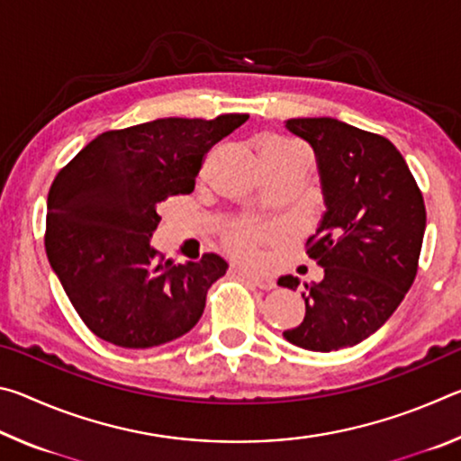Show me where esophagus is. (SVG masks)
<instances>
[{"label": "esophagus", "mask_w": 461, "mask_h": 461, "mask_svg": "<svg viewBox=\"0 0 461 461\" xmlns=\"http://www.w3.org/2000/svg\"><path fill=\"white\" fill-rule=\"evenodd\" d=\"M240 275L244 276L246 280H249V283H252L254 286L262 288V291H272V288L276 286V285H275V280H272L270 276H264V275H254V272H246V270H241Z\"/></svg>", "instance_id": "1"}]
</instances>
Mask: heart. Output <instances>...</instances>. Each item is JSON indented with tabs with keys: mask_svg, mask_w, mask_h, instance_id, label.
Listing matches in <instances>:
<instances>
[{
	"mask_svg": "<svg viewBox=\"0 0 461 461\" xmlns=\"http://www.w3.org/2000/svg\"><path fill=\"white\" fill-rule=\"evenodd\" d=\"M270 144H286L275 140ZM276 230L272 225H260L256 221H238L225 231V248L230 249L231 256H236L240 260H254L258 254V244L264 240H270L275 236Z\"/></svg>",
	"mask_w": 461,
	"mask_h": 461,
	"instance_id": "heart-1",
	"label": "heart"
}]
</instances>
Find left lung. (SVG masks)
<instances>
[{
    "mask_svg": "<svg viewBox=\"0 0 461 461\" xmlns=\"http://www.w3.org/2000/svg\"><path fill=\"white\" fill-rule=\"evenodd\" d=\"M285 128L313 148L325 213L307 241L323 278L305 285V319L283 335L311 352H338L376 333L415 280L423 194L386 138L333 118H294ZM278 285L294 291L299 280Z\"/></svg>",
    "mask_w": 461,
    "mask_h": 461,
    "instance_id": "8db88e82",
    "label": "left lung"
}]
</instances>
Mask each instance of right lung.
Returning <instances> with one entry per match:
<instances>
[{
    "instance_id": "right-lung-1",
    "label": "right lung",
    "mask_w": 461,
    "mask_h": 461,
    "mask_svg": "<svg viewBox=\"0 0 461 461\" xmlns=\"http://www.w3.org/2000/svg\"><path fill=\"white\" fill-rule=\"evenodd\" d=\"M248 118H162L104 131L54 178L46 256L97 338L146 349L197 325L209 286L228 262L203 254L199 262L173 264L150 240L160 203L193 193L203 156Z\"/></svg>"
}]
</instances>
